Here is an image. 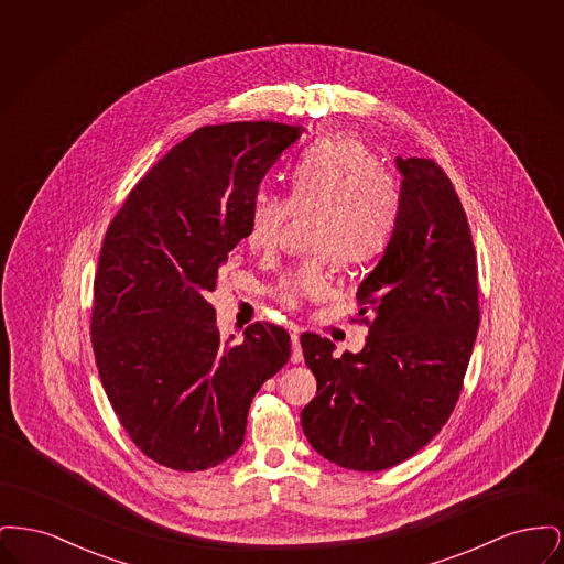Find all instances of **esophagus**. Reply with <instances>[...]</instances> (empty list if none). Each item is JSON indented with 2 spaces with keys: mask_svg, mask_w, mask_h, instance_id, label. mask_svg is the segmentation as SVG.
<instances>
[{
  "mask_svg": "<svg viewBox=\"0 0 564 564\" xmlns=\"http://www.w3.org/2000/svg\"><path fill=\"white\" fill-rule=\"evenodd\" d=\"M304 357H302V347H300V334L297 329L292 327V361L300 364Z\"/></svg>",
  "mask_w": 564,
  "mask_h": 564,
  "instance_id": "1",
  "label": "esophagus"
}]
</instances>
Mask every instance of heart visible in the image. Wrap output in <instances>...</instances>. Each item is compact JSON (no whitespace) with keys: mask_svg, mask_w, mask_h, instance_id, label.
<instances>
[{"mask_svg":"<svg viewBox=\"0 0 564 564\" xmlns=\"http://www.w3.org/2000/svg\"><path fill=\"white\" fill-rule=\"evenodd\" d=\"M375 150L355 137H327L302 152L290 173V196L260 188L249 203L245 242L272 256L294 217H311L308 249L340 269L376 260L391 245L403 212L398 175L378 166ZM325 256L300 262L274 285L285 308L323 300L332 290Z\"/></svg>","mask_w":564,"mask_h":564,"instance_id":"b5f03b06","label":"heart"}]
</instances>
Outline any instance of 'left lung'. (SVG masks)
<instances>
[{
	"label": "left lung",
	"mask_w": 564,
	"mask_h": 564,
	"mask_svg": "<svg viewBox=\"0 0 564 564\" xmlns=\"http://www.w3.org/2000/svg\"><path fill=\"white\" fill-rule=\"evenodd\" d=\"M403 212L376 269L357 288L372 311L361 352L302 334L317 398L302 431L327 460L382 471L416 455L455 410L480 327L478 262L455 186L431 159H398Z\"/></svg>",
	"instance_id": "1"
}]
</instances>
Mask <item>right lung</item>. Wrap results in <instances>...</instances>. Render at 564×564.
I'll use <instances>...</instances> for the list:
<instances>
[{
  "mask_svg": "<svg viewBox=\"0 0 564 564\" xmlns=\"http://www.w3.org/2000/svg\"><path fill=\"white\" fill-rule=\"evenodd\" d=\"M304 127L230 122L173 145L109 221L90 340L109 403L159 465L200 471L241 448L258 389L290 359V334L251 323L221 340L217 272L245 239L251 196Z\"/></svg>",
  "mask_w": 564,
  "mask_h": 564,
  "instance_id": "add662e5",
  "label": "right lung"
}]
</instances>
